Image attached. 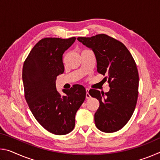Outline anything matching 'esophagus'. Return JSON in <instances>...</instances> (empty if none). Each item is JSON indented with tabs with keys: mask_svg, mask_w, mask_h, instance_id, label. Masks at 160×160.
<instances>
[{
	"mask_svg": "<svg viewBox=\"0 0 160 160\" xmlns=\"http://www.w3.org/2000/svg\"><path fill=\"white\" fill-rule=\"evenodd\" d=\"M86 91H87V93H86V99H90L91 96L90 95V94L88 93V91H89V89L88 88H86Z\"/></svg>",
	"mask_w": 160,
	"mask_h": 160,
	"instance_id": "1",
	"label": "esophagus"
}]
</instances>
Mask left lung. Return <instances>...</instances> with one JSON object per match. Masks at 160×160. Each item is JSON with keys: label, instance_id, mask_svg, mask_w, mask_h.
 Returning a JSON list of instances; mask_svg holds the SVG:
<instances>
[{"label": "left lung", "instance_id": "left-lung-1", "mask_svg": "<svg viewBox=\"0 0 160 160\" xmlns=\"http://www.w3.org/2000/svg\"><path fill=\"white\" fill-rule=\"evenodd\" d=\"M78 40L95 54L97 72L106 75L108 92L91 89L90 95L99 102L94 113L97 128L105 132L118 131L128 123L134 112L138 97L139 75L136 63L122 42L104 34Z\"/></svg>", "mask_w": 160, "mask_h": 160}]
</instances>
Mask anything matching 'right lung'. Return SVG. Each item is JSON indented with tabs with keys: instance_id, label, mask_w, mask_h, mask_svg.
Masks as SVG:
<instances>
[{
	"instance_id": "right-lung-1",
	"label": "right lung",
	"mask_w": 160,
	"mask_h": 160,
	"mask_svg": "<svg viewBox=\"0 0 160 160\" xmlns=\"http://www.w3.org/2000/svg\"><path fill=\"white\" fill-rule=\"evenodd\" d=\"M76 38L42 39L24 62L22 81L25 97L32 114L47 131L66 135L73 130L77 111L85 101L83 86L74 85L63 97L56 88L58 75L64 72L63 54Z\"/></svg>"
}]
</instances>
